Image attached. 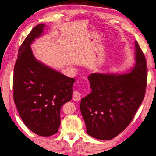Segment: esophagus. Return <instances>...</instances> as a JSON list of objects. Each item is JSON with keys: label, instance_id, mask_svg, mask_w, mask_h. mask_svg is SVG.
I'll return each instance as SVG.
<instances>
[{"label": "esophagus", "instance_id": "1", "mask_svg": "<svg viewBox=\"0 0 156 156\" xmlns=\"http://www.w3.org/2000/svg\"><path fill=\"white\" fill-rule=\"evenodd\" d=\"M73 100L78 101L81 100V94L78 91H75L73 93Z\"/></svg>", "mask_w": 156, "mask_h": 156}]
</instances>
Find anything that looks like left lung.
I'll return each instance as SVG.
<instances>
[{"mask_svg": "<svg viewBox=\"0 0 156 156\" xmlns=\"http://www.w3.org/2000/svg\"><path fill=\"white\" fill-rule=\"evenodd\" d=\"M136 64L124 75L91 73V94L82 98L80 109L89 135L110 140L131 122L144 99L147 62L135 41Z\"/></svg>", "mask_w": 156, "mask_h": 156, "instance_id": "left-lung-1", "label": "left lung"}]
</instances>
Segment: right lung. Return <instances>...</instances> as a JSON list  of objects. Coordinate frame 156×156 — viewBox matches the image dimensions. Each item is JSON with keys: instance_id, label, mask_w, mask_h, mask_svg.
I'll list each match as a JSON object with an SVG mask.
<instances>
[{"instance_id": "right-lung-1", "label": "right lung", "mask_w": 156, "mask_h": 156, "mask_svg": "<svg viewBox=\"0 0 156 156\" xmlns=\"http://www.w3.org/2000/svg\"><path fill=\"white\" fill-rule=\"evenodd\" d=\"M44 24L34 27L19 49L14 66L13 99L23 122L37 135L58 132L60 108L72 99L73 78L66 77L38 62L30 45L42 34Z\"/></svg>"}]
</instances>
